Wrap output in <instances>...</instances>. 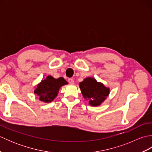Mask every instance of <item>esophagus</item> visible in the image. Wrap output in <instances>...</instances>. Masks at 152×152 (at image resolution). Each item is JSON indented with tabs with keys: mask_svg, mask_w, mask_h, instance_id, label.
<instances>
[{
	"mask_svg": "<svg viewBox=\"0 0 152 152\" xmlns=\"http://www.w3.org/2000/svg\"><path fill=\"white\" fill-rule=\"evenodd\" d=\"M68 82H69L70 84H74V80L72 79V78H69V80H68Z\"/></svg>",
	"mask_w": 152,
	"mask_h": 152,
	"instance_id": "obj_1",
	"label": "esophagus"
}]
</instances>
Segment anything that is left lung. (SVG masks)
<instances>
[{"label":"left lung","mask_w":152,"mask_h":152,"mask_svg":"<svg viewBox=\"0 0 152 152\" xmlns=\"http://www.w3.org/2000/svg\"><path fill=\"white\" fill-rule=\"evenodd\" d=\"M83 98L89 101L91 106H96L101 104L108 96L110 89L103 83L96 82L93 78H86L79 83Z\"/></svg>","instance_id":"8db88e82"}]
</instances>
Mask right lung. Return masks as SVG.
Here are the masks:
<instances>
[{"label": "right lung", "mask_w": 152, "mask_h": 152, "mask_svg": "<svg viewBox=\"0 0 152 152\" xmlns=\"http://www.w3.org/2000/svg\"><path fill=\"white\" fill-rule=\"evenodd\" d=\"M67 83L68 82L62 77L56 79L51 76H48L38 83L34 93L39 96L40 101L50 102L57 96L61 87Z\"/></svg>", "instance_id": "1"}]
</instances>
